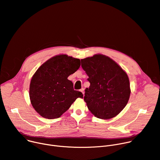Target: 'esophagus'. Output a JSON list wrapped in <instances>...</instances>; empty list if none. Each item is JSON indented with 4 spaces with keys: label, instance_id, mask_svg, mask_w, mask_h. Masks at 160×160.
I'll use <instances>...</instances> for the list:
<instances>
[{
    "label": "esophagus",
    "instance_id": "obj_1",
    "mask_svg": "<svg viewBox=\"0 0 160 160\" xmlns=\"http://www.w3.org/2000/svg\"><path fill=\"white\" fill-rule=\"evenodd\" d=\"M80 92L83 94H84V88H82L80 90Z\"/></svg>",
    "mask_w": 160,
    "mask_h": 160
}]
</instances>
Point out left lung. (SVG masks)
Segmentation results:
<instances>
[{"instance_id": "left-lung-1", "label": "left lung", "mask_w": 160, "mask_h": 160, "mask_svg": "<svg viewBox=\"0 0 160 160\" xmlns=\"http://www.w3.org/2000/svg\"><path fill=\"white\" fill-rule=\"evenodd\" d=\"M82 67L90 85L84 101L88 109L100 119L116 117L130 98V81L127 73L115 61L101 54L81 59Z\"/></svg>"}]
</instances>
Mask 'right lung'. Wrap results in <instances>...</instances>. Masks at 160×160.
<instances>
[{
    "label": "right lung",
    "mask_w": 160,
    "mask_h": 160,
    "mask_svg": "<svg viewBox=\"0 0 160 160\" xmlns=\"http://www.w3.org/2000/svg\"><path fill=\"white\" fill-rule=\"evenodd\" d=\"M80 66L79 59L56 55L43 63L33 75L29 96L34 109L43 118H59L83 94L68 79Z\"/></svg>",
    "instance_id": "obj_1"
}]
</instances>
